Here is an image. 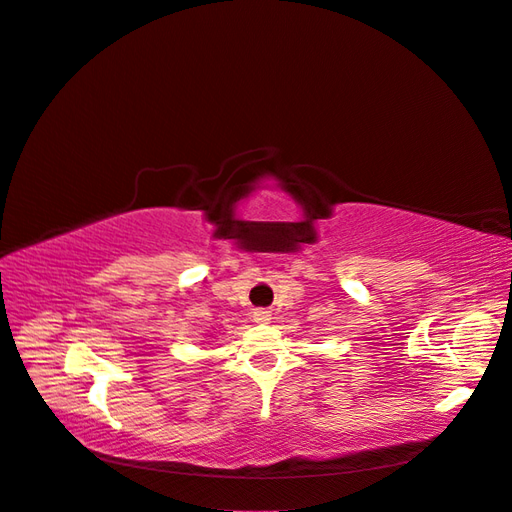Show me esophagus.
Wrapping results in <instances>:
<instances>
[{"label":"esophagus","mask_w":512,"mask_h":512,"mask_svg":"<svg viewBox=\"0 0 512 512\" xmlns=\"http://www.w3.org/2000/svg\"><path fill=\"white\" fill-rule=\"evenodd\" d=\"M252 316H254V322H258V324H269L271 322V312H267V309H256Z\"/></svg>","instance_id":"1"}]
</instances>
